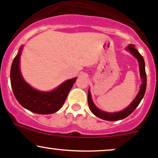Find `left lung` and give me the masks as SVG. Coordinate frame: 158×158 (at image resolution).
I'll return each instance as SVG.
<instances>
[{
    "label": "left lung",
    "instance_id": "obj_1",
    "mask_svg": "<svg viewBox=\"0 0 158 158\" xmlns=\"http://www.w3.org/2000/svg\"><path fill=\"white\" fill-rule=\"evenodd\" d=\"M126 50L127 51L130 52L138 60L140 77L142 79V84L140 86L139 91L138 94L136 95L135 99L133 100V102L125 109L122 110L120 111H118V112H107V111H102V110H100L99 108H98L97 107L95 106L94 102H93L92 96H91L90 90L89 89V90H88V105H89V109H90L93 114H94V115H96L98 118H101V119L110 120V121H115V120H122L123 118H126L130 114L133 113L134 110L137 108V106H139L141 100L144 97V95L145 93L147 86V77L146 73H145V61H144L143 57L138 52V50L134 47L133 44L128 45Z\"/></svg>",
    "mask_w": 158,
    "mask_h": 158
}]
</instances>
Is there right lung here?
Wrapping results in <instances>:
<instances>
[{"label":"right lung","mask_w":158,"mask_h":158,"mask_svg":"<svg viewBox=\"0 0 158 158\" xmlns=\"http://www.w3.org/2000/svg\"><path fill=\"white\" fill-rule=\"evenodd\" d=\"M21 46L13 61L10 69V82L13 94L20 105L34 113L50 114L56 112L63 106L69 91L77 77L67 80L52 91H40L31 86L20 72Z\"/></svg>","instance_id":"obj_1"}]
</instances>
